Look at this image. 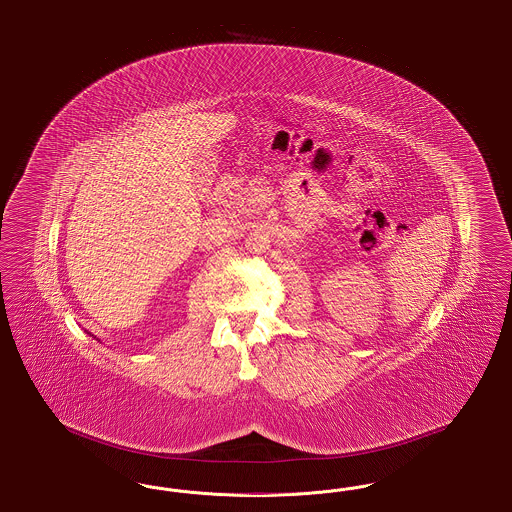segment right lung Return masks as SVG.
<instances>
[{"label": "right lung", "mask_w": 512, "mask_h": 512, "mask_svg": "<svg viewBox=\"0 0 512 512\" xmlns=\"http://www.w3.org/2000/svg\"><path fill=\"white\" fill-rule=\"evenodd\" d=\"M87 333H89V331H87ZM89 335H91V333H89ZM91 337H93V339H97V337H95V335H91ZM97 341H101V339H97Z\"/></svg>", "instance_id": "add662e5"}]
</instances>
